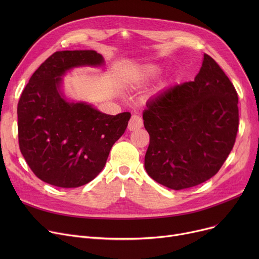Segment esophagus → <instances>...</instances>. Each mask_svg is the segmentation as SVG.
<instances>
[{
	"label": "esophagus",
	"mask_w": 259,
	"mask_h": 259,
	"mask_svg": "<svg viewBox=\"0 0 259 259\" xmlns=\"http://www.w3.org/2000/svg\"><path fill=\"white\" fill-rule=\"evenodd\" d=\"M143 127V119L140 115L134 114L131 116L130 120H129V125H128V129L130 131H134L137 129H140Z\"/></svg>",
	"instance_id": "1"
}]
</instances>
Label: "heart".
Masks as SVG:
<instances>
[{
    "label": "heart",
    "instance_id": "b5f03b06",
    "mask_svg": "<svg viewBox=\"0 0 259 259\" xmlns=\"http://www.w3.org/2000/svg\"><path fill=\"white\" fill-rule=\"evenodd\" d=\"M145 78H146L145 74L135 73V74H133V75H131L127 78V84L129 86H137V85H140L141 83H143Z\"/></svg>",
    "mask_w": 259,
    "mask_h": 259
}]
</instances>
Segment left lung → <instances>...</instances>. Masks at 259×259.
Listing matches in <instances>:
<instances>
[{"mask_svg": "<svg viewBox=\"0 0 259 259\" xmlns=\"http://www.w3.org/2000/svg\"><path fill=\"white\" fill-rule=\"evenodd\" d=\"M237 104L233 84L205 53L193 81L174 85L147 102L143 119L150 135L145 156L149 176L173 190L210 180L234 146Z\"/></svg>", "mask_w": 259, "mask_h": 259, "instance_id": "left-lung-1", "label": "left lung"}]
</instances>
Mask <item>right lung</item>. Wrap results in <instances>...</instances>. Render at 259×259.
<instances>
[{
	"label": "right lung",
	"mask_w": 259,
	"mask_h": 259,
	"mask_svg": "<svg viewBox=\"0 0 259 259\" xmlns=\"http://www.w3.org/2000/svg\"><path fill=\"white\" fill-rule=\"evenodd\" d=\"M94 50H64L50 56L30 77L18 104L20 150L36 178L60 188L88 184L103 170L130 112L109 115L86 103L67 102L62 76L79 66H101Z\"/></svg>",
	"instance_id": "obj_1"
}]
</instances>
